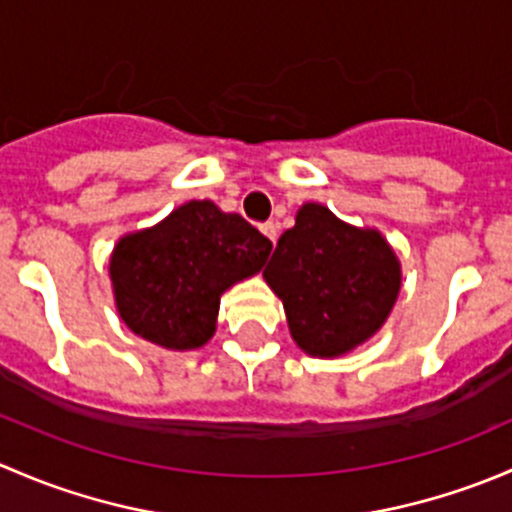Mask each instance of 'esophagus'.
Segmentation results:
<instances>
[{
	"label": "esophagus",
	"mask_w": 512,
	"mask_h": 512,
	"mask_svg": "<svg viewBox=\"0 0 512 512\" xmlns=\"http://www.w3.org/2000/svg\"><path fill=\"white\" fill-rule=\"evenodd\" d=\"M260 230H262V235H265L267 240H270L272 245H275V242H277V223H265V225L260 227Z\"/></svg>",
	"instance_id": "esophagus-1"
}]
</instances>
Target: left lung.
I'll use <instances>...</instances> for the list:
<instances>
[{
  "label": "left lung",
  "mask_w": 512,
  "mask_h": 512,
  "mask_svg": "<svg viewBox=\"0 0 512 512\" xmlns=\"http://www.w3.org/2000/svg\"><path fill=\"white\" fill-rule=\"evenodd\" d=\"M304 354L334 359L369 342L401 292V262L376 227L304 203L262 272Z\"/></svg>",
  "instance_id": "obj_1"
}]
</instances>
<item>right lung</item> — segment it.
<instances>
[{"instance_id": "1", "label": "right lung", "mask_w": 512, "mask_h": 512, "mask_svg": "<svg viewBox=\"0 0 512 512\" xmlns=\"http://www.w3.org/2000/svg\"><path fill=\"white\" fill-rule=\"evenodd\" d=\"M272 242L213 200H190L128 232L108 260L118 317L146 342L190 352L213 339L220 297L262 270Z\"/></svg>"}]
</instances>
